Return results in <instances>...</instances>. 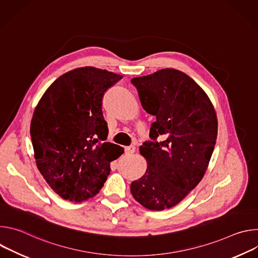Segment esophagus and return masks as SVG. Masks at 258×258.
<instances>
[{
	"label": "esophagus",
	"mask_w": 258,
	"mask_h": 258,
	"mask_svg": "<svg viewBox=\"0 0 258 258\" xmlns=\"http://www.w3.org/2000/svg\"><path fill=\"white\" fill-rule=\"evenodd\" d=\"M124 151H125V154H126V155H132L133 153H135L136 148H135L134 146H130V147H126V148L124 149Z\"/></svg>",
	"instance_id": "34e87169"
}]
</instances>
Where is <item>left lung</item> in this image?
Listing matches in <instances>:
<instances>
[{
	"mask_svg": "<svg viewBox=\"0 0 258 258\" xmlns=\"http://www.w3.org/2000/svg\"><path fill=\"white\" fill-rule=\"evenodd\" d=\"M131 82L143 109L156 118L149 135L155 142L140 147L147 169L131 192L147 209H169L205 174L217 137L215 110L202 88L179 70L165 68ZM159 135L162 142L156 141Z\"/></svg>",
	"mask_w": 258,
	"mask_h": 258,
	"instance_id": "left-lung-1",
	"label": "left lung"
}]
</instances>
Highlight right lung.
<instances>
[{"instance_id": "add662e5", "label": "right lung", "mask_w": 258, "mask_h": 258, "mask_svg": "<svg viewBox=\"0 0 258 258\" xmlns=\"http://www.w3.org/2000/svg\"><path fill=\"white\" fill-rule=\"evenodd\" d=\"M123 77L86 66L59 77L44 93L30 122L38 169L61 198L83 202L96 196L110 173V162L124 151L104 142V93Z\"/></svg>"}]
</instances>
